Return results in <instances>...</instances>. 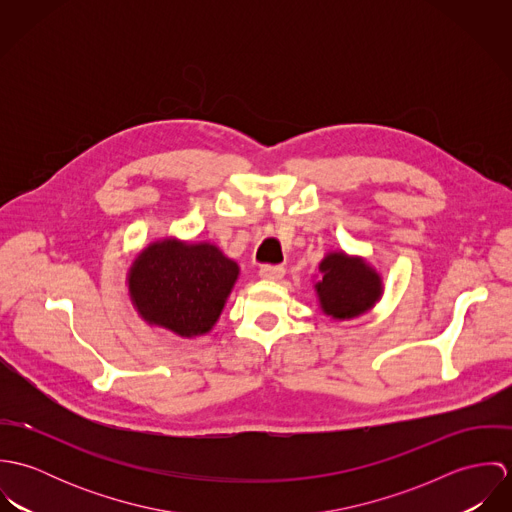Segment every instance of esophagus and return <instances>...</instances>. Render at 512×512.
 <instances>
[{
    "mask_svg": "<svg viewBox=\"0 0 512 512\" xmlns=\"http://www.w3.org/2000/svg\"><path fill=\"white\" fill-rule=\"evenodd\" d=\"M284 274H286V270H284L282 266H272V264H266V266H262V268H260V276H262L264 280H272V282H278V280H282V278H284Z\"/></svg>",
    "mask_w": 512,
    "mask_h": 512,
    "instance_id": "1",
    "label": "esophagus"
}]
</instances>
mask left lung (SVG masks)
<instances>
[{
    "mask_svg": "<svg viewBox=\"0 0 512 512\" xmlns=\"http://www.w3.org/2000/svg\"><path fill=\"white\" fill-rule=\"evenodd\" d=\"M319 270L323 280L315 286L321 307L337 319H351L365 313L380 295V278L365 262L341 254H329Z\"/></svg>",
    "mask_w": 512,
    "mask_h": 512,
    "instance_id": "8db88e82",
    "label": "left lung"
}]
</instances>
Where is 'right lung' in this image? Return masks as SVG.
<instances>
[{
  "instance_id": "obj_1",
  "label": "right lung",
  "mask_w": 512,
  "mask_h": 512,
  "mask_svg": "<svg viewBox=\"0 0 512 512\" xmlns=\"http://www.w3.org/2000/svg\"><path fill=\"white\" fill-rule=\"evenodd\" d=\"M236 278V262L217 246L165 240L134 262L130 293L149 323L193 337L215 325Z\"/></svg>"
}]
</instances>
